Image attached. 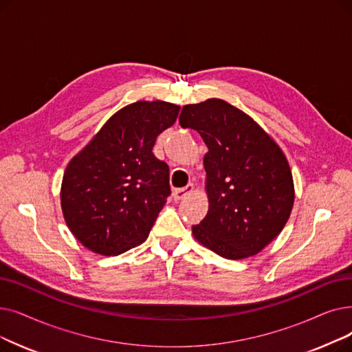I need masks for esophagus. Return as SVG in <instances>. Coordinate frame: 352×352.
<instances>
[{"instance_id": "34e87169", "label": "esophagus", "mask_w": 352, "mask_h": 352, "mask_svg": "<svg viewBox=\"0 0 352 352\" xmlns=\"http://www.w3.org/2000/svg\"><path fill=\"white\" fill-rule=\"evenodd\" d=\"M194 191V186L192 184H188L187 187H184V188H177L175 191H174V200H184V198L188 195V194H191Z\"/></svg>"}]
</instances>
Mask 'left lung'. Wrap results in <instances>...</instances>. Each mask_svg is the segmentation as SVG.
I'll return each instance as SVG.
<instances>
[{"label": "left lung", "instance_id": "obj_1", "mask_svg": "<svg viewBox=\"0 0 352 352\" xmlns=\"http://www.w3.org/2000/svg\"><path fill=\"white\" fill-rule=\"evenodd\" d=\"M179 125L200 133L208 152V212L194 237L224 258L265 249L294 207V179L282 149L256 122L221 99L186 104Z\"/></svg>", "mask_w": 352, "mask_h": 352}]
</instances>
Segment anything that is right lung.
Instances as JSON below:
<instances>
[{
  "mask_svg": "<svg viewBox=\"0 0 352 352\" xmlns=\"http://www.w3.org/2000/svg\"><path fill=\"white\" fill-rule=\"evenodd\" d=\"M178 113L179 106L162 100L128 104L69 162L62 210L85 248L113 256L146 240L171 194L170 168L152 148Z\"/></svg>",
  "mask_w": 352,
  "mask_h": 352,
  "instance_id": "1",
  "label": "right lung"
}]
</instances>
